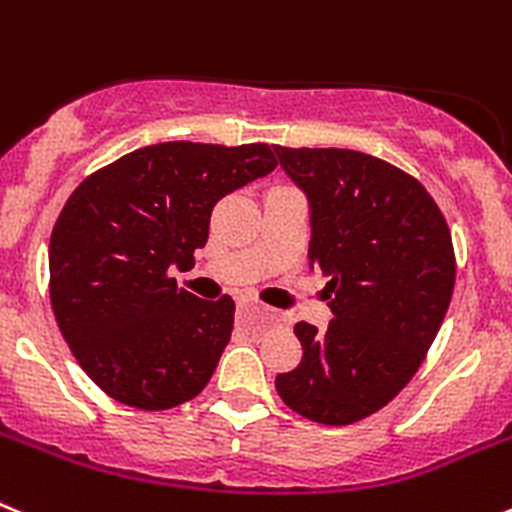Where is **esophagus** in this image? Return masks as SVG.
Listing matches in <instances>:
<instances>
[{"label":"esophagus","instance_id":"34e87169","mask_svg":"<svg viewBox=\"0 0 512 512\" xmlns=\"http://www.w3.org/2000/svg\"><path fill=\"white\" fill-rule=\"evenodd\" d=\"M246 310H259V307H256V305H248V302H246V305H241V312H246ZM266 318L271 320V315H269V312H266Z\"/></svg>","mask_w":512,"mask_h":512}]
</instances>
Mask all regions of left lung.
Wrapping results in <instances>:
<instances>
[{
    "label": "left lung",
    "instance_id": "left-lung-1",
    "mask_svg": "<svg viewBox=\"0 0 512 512\" xmlns=\"http://www.w3.org/2000/svg\"><path fill=\"white\" fill-rule=\"evenodd\" d=\"M310 200V266L333 310L297 323V369L277 377L287 408L323 425L382 410L423 364L456 282L451 230L415 176L348 148L274 146Z\"/></svg>",
    "mask_w": 512,
    "mask_h": 512
}]
</instances>
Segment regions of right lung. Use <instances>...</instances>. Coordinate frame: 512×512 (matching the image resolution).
<instances>
[{
    "mask_svg": "<svg viewBox=\"0 0 512 512\" xmlns=\"http://www.w3.org/2000/svg\"><path fill=\"white\" fill-rule=\"evenodd\" d=\"M266 143L171 140L89 174L51 233V305L79 366L112 400L169 410L200 395L233 333L235 302L200 300L192 269L212 207L274 171Z\"/></svg>",
    "mask_w": 512,
    "mask_h": 512,
    "instance_id": "1",
    "label": "right lung"
}]
</instances>
